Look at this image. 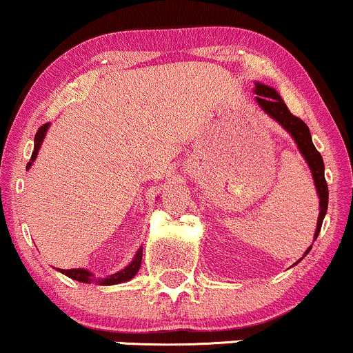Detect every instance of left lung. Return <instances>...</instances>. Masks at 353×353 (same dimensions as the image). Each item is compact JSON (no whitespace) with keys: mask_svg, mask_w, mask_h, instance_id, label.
Returning a JSON list of instances; mask_svg holds the SVG:
<instances>
[{"mask_svg":"<svg viewBox=\"0 0 353 353\" xmlns=\"http://www.w3.org/2000/svg\"><path fill=\"white\" fill-rule=\"evenodd\" d=\"M254 94H256V100L259 105H261L263 110H265L268 115H271L276 122H280L281 125H283L285 129L293 135L298 149H300V152L303 154V157L307 159L310 169H312L313 179H315L316 191H319V197H320L319 224H316L315 238H313L316 239V236H319L321 230V223H323L325 212H327V208H328V188H327V181H325V174H323V169H325L323 159H321L320 152L315 149V145H313L312 135H310V129L307 123L288 110V107L285 105L281 97L274 92V88L256 83ZM310 250H312V246L308 248L305 254H308Z\"/></svg>","mask_w":353,"mask_h":353,"instance_id":"8db88e82","label":"left lung"}]
</instances>
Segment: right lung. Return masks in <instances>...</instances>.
Returning <instances> with one entry per match:
<instances>
[{
	"mask_svg": "<svg viewBox=\"0 0 353 353\" xmlns=\"http://www.w3.org/2000/svg\"><path fill=\"white\" fill-rule=\"evenodd\" d=\"M50 123H43V125L38 129L37 135H34V150L32 154V161L26 164V169H30V165H32V162L34 161V157H37L38 154V149H40L41 142H43V137L46 134V129H48ZM141 263H142V250H139V253L135 254L134 261L130 263L127 268H123L122 271H119V273L115 274H110V276L107 278H102V280H97V283L99 285H117V283H122V281H129L130 278L135 276V273H137L139 268H141ZM61 273L67 274L68 278H72V280H77V281H82V283H88V281L92 280V274L88 273L87 270H82V268H73V270H60Z\"/></svg>",
	"mask_w": 353,
	"mask_h": 353,
	"instance_id": "obj_1",
	"label": "right lung"
}]
</instances>
